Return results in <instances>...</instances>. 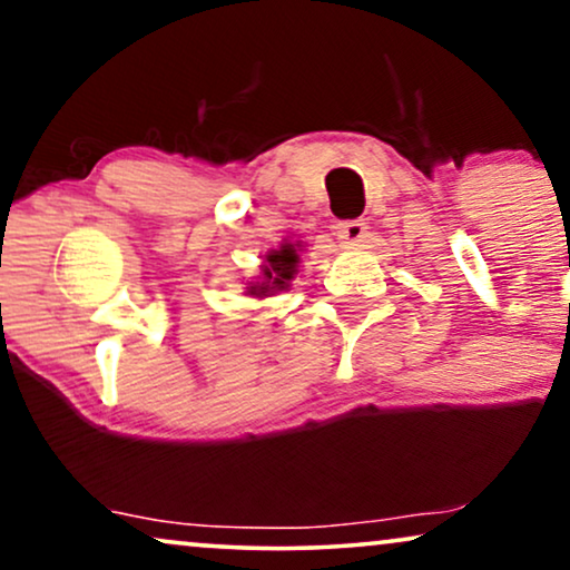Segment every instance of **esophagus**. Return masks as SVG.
Here are the masks:
<instances>
[{"instance_id": "esophagus-1", "label": "esophagus", "mask_w": 570, "mask_h": 570, "mask_svg": "<svg viewBox=\"0 0 570 570\" xmlns=\"http://www.w3.org/2000/svg\"><path fill=\"white\" fill-rule=\"evenodd\" d=\"M336 237L344 245H360L367 237V226H364V222H341L336 226Z\"/></svg>"}]
</instances>
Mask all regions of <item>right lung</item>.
Here are the masks:
<instances>
[{
  "label": "right lung",
  "instance_id": "right-lung-1",
  "mask_svg": "<svg viewBox=\"0 0 570 570\" xmlns=\"http://www.w3.org/2000/svg\"><path fill=\"white\" fill-rule=\"evenodd\" d=\"M299 249L302 242H281V247L265 253L261 276L247 284L249 297H271V294L289 289V281L297 276L299 268Z\"/></svg>",
  "mask_w": 570,
  "mask_h": 570
}]
</instances>
